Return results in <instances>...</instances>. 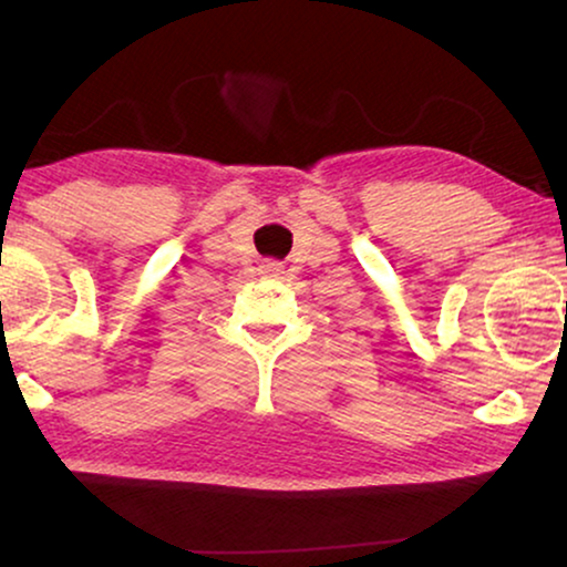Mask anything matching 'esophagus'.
Wrapping results in <instances>:
<instances>
[{"label":"esophagus","instance_id":"1","mask_svg":"<svg viewBox=\"0 0 567 567\" xmlns=\"http://www.w3.org/2000/svg\"><path fill=\"white\" fill-rule=\"evenodd\" d=\"M260 274L268 278H278L284 274V268H281V262H266V266H260Z\"/></svg>","mask_w":567,"mask_h":567}]
</instances>
